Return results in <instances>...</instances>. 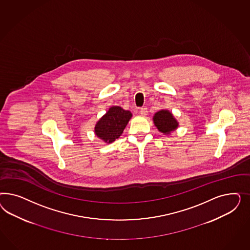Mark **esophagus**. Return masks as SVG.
<instances>
[{"label":"esophagus","mask_w":250,"mask_h":250,"mask_svg":"<svg viewBox=\"0 0 250 250\" xmlns=\"http://www.w3.org/2000/svg\"><path fill=\"white\" fill-rule=\"evenodd\" d=\"M139 112H140V114H141V115L146 116V115L147 114V109H146V107H143V108H141V109H140V111H139Z\"/></svg>","instance_id":"esophagus-1"}]
</instances>
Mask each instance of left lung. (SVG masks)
I'll return each instance as SVG.
<instances>
[{"mask_svg": "<svg viewBox=\"0 0 250 250\" xmlns=\"http://www.w3.org/2000/svg\"><path fill=\"white\" fill-rule=\"evenodd\" d=\"M153 121L159 132L168 135L172 131H175L179 126V123L176 120L169 111L160 110L153 116Z\"/></svg>", "mask_w": 250, "mask_h": 250, "instance_id": "1", "label": "left lung"}]
</instances>
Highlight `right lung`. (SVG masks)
I'll return each instance as SVG.
<instances>
[{"instance_id": "1", "label": "right lung", "mask_w": 250, "mask_h": 250, "mask_svg": "<svg viewBox=\"0 0 250 250\" xmlns=\"http://www.w3.org/2000/svg\"><path fill=\"white\" fill-rule=\"evenodd\" d=\"M131 117L130 111L124 110L120 106H112L96 123L94 133L105 143H112L123 134Z\"/></svg>"}]
</instances>
